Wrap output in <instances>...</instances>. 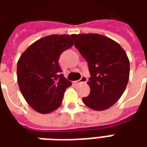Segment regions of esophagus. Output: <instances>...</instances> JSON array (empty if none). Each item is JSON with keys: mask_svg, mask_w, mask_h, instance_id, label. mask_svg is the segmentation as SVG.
Masks as SVG:
<instances>
[{"mask_svg": "<svg viewBox=\"0 0 147 147\" xmlns=\"http://www.w3.org/2000/svg\"><path fill=\"white\" fill-rule=\"evenodd\" d=\"M87 81H88V78L86 76H82L79 80L74 81V84H78V83H81V82H86Z\"/></svg>", "mask_w": 147, "mask_h": 147, "instance_id": "esophagus-1", "label": "esophagus"}]
</instances>
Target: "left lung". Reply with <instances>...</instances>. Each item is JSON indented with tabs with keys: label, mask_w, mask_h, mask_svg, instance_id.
<instances>
[{
	"label": "left lung",
	"mask_w": 147,
	"mask_h": 147,
	"mask_svg": "<svg viewBox=\"0 0 147 147\" xmlns=\"http://www.w3.org/2000/svg\"><path fill=\"white\" fill-rule=\"evenodd\" d=\"M74 46L87 60L91 92L82 102L95 110L115 105L125 91L129 79V59L121 46L100 34H72Z\"/></svg>",
	"instance_id": "8db88e82"
}]
</instances>
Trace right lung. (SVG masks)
I'll return each mask as SVG.
<instances>
[{"instance_id": "obj_1", "label": "right lung", "mask_w": 147, "mask_h": 147, "mask_svg": "<svg viewBox=\"0 0 147 147\" xmlns=\"http://www.w3.org/2000/svg\"><path fill=\"white\" fill-rule=\"evenodd\" d=\"M69 35H50L30 45L17 64V80L28 104L41 114L51 113L62 103L72 82L62 74L59 55L72 47Z\"/></svg>"}]
</instances>
